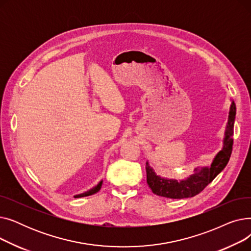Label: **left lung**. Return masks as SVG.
Masks as SVG:
<instances>
[{"label": "left lung", "mask_w": 251, "mask_h": 251, "mask_svg": "<svg viewBox=\"0 0 251 251\" xmlns=\"http://www.w3.org/2000/svg\"><path fill=\"white\" fill-rule=\"evenodd\" d=\"M235 116L236 104L234 100H232L222 151L217 153L210 167L195 168L194 173L185 180L178 181L156 175L149 162H147V182L151 191L159 196L177 200L187 199V197L195 196L201 192L218 176V174L222 172L230 160L233 147L232 136L234 133Z\"/></svg>", "instance_id": "1"}]
</instances>
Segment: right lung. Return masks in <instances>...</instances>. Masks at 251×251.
<instances>
[{"label": "right lung", "mask_w": 251, "mask_h": 251, "mask_svg": "<svg viewBox=\"0 0 251 251\" xmlns=\"http://www.w3.org/2000/svg\"><path fill=\"white\" fill-rule=\"evenodd\" d=\"M101 184H102V180L98 184L97 186H95L94 188H91V189H89L88 191H86V192H83V193H81V194H77V195H74V197L75 199H77V197H83V196H88V195H92V194H95V193H97L98 191H100V187H101Z\"/></svg>", "instance_id": "add662e5"}]
</instances>
